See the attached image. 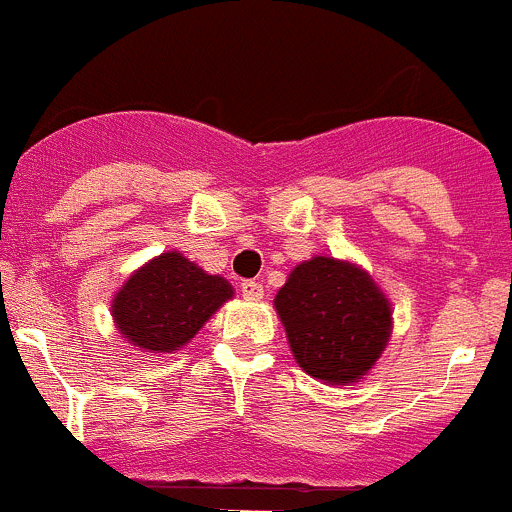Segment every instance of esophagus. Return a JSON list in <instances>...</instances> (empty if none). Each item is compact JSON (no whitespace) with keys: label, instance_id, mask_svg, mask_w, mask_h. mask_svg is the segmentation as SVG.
Instances as JSON below:
<instances>
[{"label":"esophagus","instance_id":"1","mask_svg":"<svg viewBox=\"0 0 512 512\" xmlns=\"http://www.w3.org/2000/svg\"><path fill=\"white\" fill-rule=\"evenodd\" d=\"M241 296H244L246 301H261L263 286L258 281H244L241 283Z\"/></svg>","mask_w":512,"mask_h":512}]
</instances>
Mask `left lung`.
I'll use <instances>...</instances> for the list:
<instances>
[{
	"label": "left lung",
	"mask_w": 512,
	"mask_h": 512,
	"mask_svg": "<svg viewBox=\"0 0 512 512\" xmlns=\"http://www.w3.org/2000/svg\"><path fill=\"white\" fill-rule=\"evenodd\" d=\"M298 366L328 386L366 378L386 351L393 308L371 273L348 258L301 261L273 298Z\"/></svg>",
	"instance_id": "8db88e82"
}]
</instances>
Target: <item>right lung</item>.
Wrapping results in <instances>:
<instances>
[{
    "label": "right lung",
    "mask_w": 512,
    "mask_h": 512,
    "mask_svg": "<svg viewBox=\"0 0 512 512\" xmlns=\"http://www.w3.org/2000/svg\"><path fill=\"white\" fill-rule=\"evenodd\" d=\"M234 298L224 276L206 273L179 251L136 268L111 298V318L126 343L146 353H176Z\"/></svg>",
    "instance_id": "add662e5"
}]
</instances>
